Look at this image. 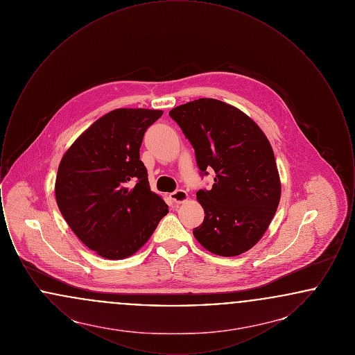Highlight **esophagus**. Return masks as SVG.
Segmentation results:
<instances>
[{
    "label": "esophagus",
    "mask_w": 355,
    "mask_h": 355,
    "mask_svg": "<svg viewBox=\"0 0 355 355\" xmlns=\"http://www.w3.org/2000/svg\"><path fill=\"white\" fill-rule=\"evenodd\" d=\"M187 198H189V196H187L185 190H175L170 194V200L174 203L186 202Z\"/></svg>",
    "instance_id": "34e87169"
}]
</instances>
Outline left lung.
Segmentation results:
<instances>
[{
  "label": "left lung",
  "instance_id": "obj_1",
  "mask_svg": "<svg viewBox=\"0 0 355 355\" xmlns=\"http://www.w3.org/2000/svg\"><path fill=\"white\" fill-rule=\"evenodd\" d=\"M169 116L196 152L201 174L216 171L210 190H198L203 222L193 230L210 253L248 252L268 230L281 200V181L268 137L249 116L214 98L180 105Z\"/></svg>",
  "mask_w": 355,
  "mask_h": 355
}]
</instances>
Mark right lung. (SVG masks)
<instances>
[{"label": "right lung", "mask_w": 355, "mask_h": 355, "mask_svg": "<svg viewBox=\"0 0 355 355\" xmlns=\"http://www.w3.org/2000/svg\"><path fill=\"white\" fill-rule=\"evenodd\" d=\"M162 110L116 109L97 119L64 154L55 178L62 217L85 246L106 259L138 252L168 213L139 159L146 129Z\"/></svg>", "instance_id": "add662e5"}]
</instances>
